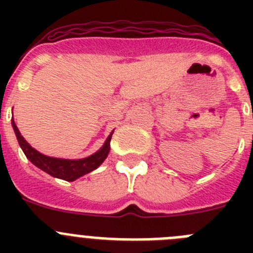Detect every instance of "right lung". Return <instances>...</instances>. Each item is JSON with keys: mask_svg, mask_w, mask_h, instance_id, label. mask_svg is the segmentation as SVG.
I'll use <instances>...</instances> for the list:
<instances>
[{"mask_svg": "<svg viewBox=\"0 0 253 253\" xmlns=\"http://www.w3.org/2000/svg\"><path fill=\"white\" fill-rule=\"evenodd\" d=\"M11 124H12V128L16 134V138L19 140V144L21 147L22 152L25 153V156L28 157V160L30 161L33 165H35L37 167H39L40 169H43L44 172L49 173L53 177L62 178V180L66 181H75L78 177L86 175L88 172L93 171L97 167L101 165L105 161V158L107 157L109 151H110V140L113 133L107 137L106 142H105L104 146L99 149V151L93 153L92 156L87 158H82V160H63V158H54V157H48V156H44L40 152H38L37 149H34L33 147L24 139V137L21 135V133L17 129L16 124L13 122V119L11 120Z\"/></svg>", "mask_w": 253, "mask_h": 253, "instance_id": "right-lung-1", "label": "right lung"}]
</instances>
